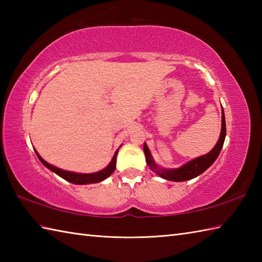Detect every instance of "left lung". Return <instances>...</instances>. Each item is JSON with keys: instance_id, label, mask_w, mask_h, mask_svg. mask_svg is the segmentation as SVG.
Here are the masks:
<instances>
[{"instance_id": "left-lung-1", "label": "left lung", "mask_w": 262, "mask_h": 262, "mask_svg": "<svg viewBox=\"0 0 262 262\" xmlns=\"http://www.w3.org/2000/svg\"><path fill=\"white\" fill-rule=\"evenodd\" d=\"M225 136H226L225 115H224L223 108H222L221 135H220L219 141H217V143H216V145L209 153L202 155V157H198L191 161H189V162L181 165L180 168L165 169V168H161V166H159L157 163H155L152 154L148 149L147 144L144 143V153H145L146 163L148 165V168L151 169L155 174L160 176L161 178H163V179H165V180L180 182V181H187V180L193 179V178L198 177L199 174H202L203 172L207 170L209 166L215 162L216 159L219 158L221 149H222V147H223Z\"/></svg>"}]
</instances>
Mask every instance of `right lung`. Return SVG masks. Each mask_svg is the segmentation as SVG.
Listing matches in <instances>:
<instances>
[{
  "mask_svg": "<svg viewBox=\"0 0 262 262\" xmlns=\"http://www.w3.org/2000/svg\"><path fill=\"white\" fill-rule=\"evenodd\" d=\"M121 146V145H120ZM119 146V148H120ZM119 148H117V151L115 152L113 159H111L110 163L105 166L104 169L100 170L98 172H93V173H79V172H72V171H68V170H63L59 169L57 166H54L52 164H49L48 162H46L40 155L38 154V152L36 151L37 157L39 159V161L46 166L47 169H49L51 171H53L54 173H56L57 176H59L60 178H63L64 180L69 181L71 183H74V185H90V183H98L101 182L104 179H107L108 177H110L113 174V172L116 169V161H117V154H118Z\"/></svg>",
  "mask_w": 262,
  "mask_h": 262,
  "instance_id": "1",
  "label": "right lung"
}]
</instances>
